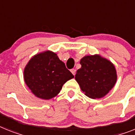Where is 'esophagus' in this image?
<instances>
[{"label":"esophagus","instance_id":"34e87169","mask_svg":"<svg viewBox=\"0 0 135 135\" xmlns=\"http://www.w3.org/2000/svg\"><path fill=\"white\" fill-rule=\"evenodd\" d=\"M71 72L72 73H73V75H75V72H76V70L74 69H71Z\"/></svg>","mask_w":135,"mask_h":135}]
</instances>
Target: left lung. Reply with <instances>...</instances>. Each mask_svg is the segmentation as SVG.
<instances>
[{"label":"left lung","mask_w":135,"mask_h":135,"mask_svg":"<svg viewBox=\"0 0 135 135\" xmlns=\"http://www.w3.org/2000/svg\"><path fill=\"white\" fill-rule=\"evenodd\" d=\"M81 68L75 79L87 97L99 99L113 89L117 75L112 62L99 54L86 55L80 60Z\"/></svg>","instance_id":"1"}]
</instances>
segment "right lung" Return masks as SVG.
I'll list each match as a JSON object with an SVG mask.
<instances>
[{
    "mask_svg": "<svg viewBox=\"0 0 135 135\" xmlns=\"http://www.w3.org/2000/svg\"><path fill=\"white\" fill-rule=\"evenodd\" d=\"M23 76L31 93L45 100L55 97L63 85L74 78L57 54L49 50L33 55L24 69Z\"/></svg>",
    "mask_w": 135,
    "mask_h": 135,
    "instance_id": "1",
    "label": "right lung"
}]
</instances>
